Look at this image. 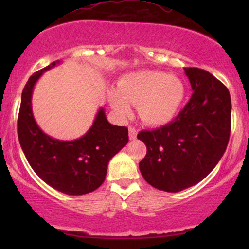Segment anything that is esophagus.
Segmentation results:
<instances>
[{"label": "esophagus", "mask_w": 249, "mask_h": 249, "mask_svg": "<svg viewBox=\"0 0 249 249\" xmlns=\"http://www.w3.org/2000/svg\"><path fill=\"white\" fill-rule=\"evenodd\" d=\"M128 137H130L131 141H134V139H136V137H137L136 127L128 126Z\"/></svg>", "instance_id": "obj_1"}]
</instances>
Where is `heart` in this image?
<instances>
[{"mask_svg": "<svg viewBox=\"0 0 249 249\" xmlns=\"http://www.w3.org/2000/svg\"><path fill=\"white\" fill-rule=\"evenodd\" d=\"M119 91H111L110 104L122 117L132 112L131 104L138 105L141 118L150 125H165L179 112L186 88L177 76L164 71L142 70L125 75L118 83Z\"/></svg>", "mask_w": 249, "mask_h": 249, "instance_id": "b5f03b06", "label": "heart"}]
</instances>
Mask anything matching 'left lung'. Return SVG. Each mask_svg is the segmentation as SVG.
Masks as SVG:
<instances>
[{
    "instance_id": "1",
    "label": "left lung",
    "mask_w": 249,
    "mask_h": 249,
    "mask_svg": "<svg viewBox=\"0 0 249 249\" xmlns=\"http://www.w3.org/2000/svg\"><path fill=\"white\" fill-rule=\"evenodd\" d=\"M193 93L164 126L141 131L147 152L139 170L151 186L179 192L206 178L224 156L231 134L228 89L206 70L185 68Z\"/></svg>"
}]
</instances>
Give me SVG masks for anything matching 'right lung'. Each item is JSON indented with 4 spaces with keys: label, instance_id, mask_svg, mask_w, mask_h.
<instances>
[{
    "label": "right lung",
    "instance_id": "obj_1",
    "mask_svg": "<svg viewBox=\"0 0 249 249\" xmlns=\"http://www.w3.org/2000/svg\"><path fill=\"white\" fill-rule=\"evenodd\" d=\"M56 64L59 61L28 79L22 92L17 133L25 158L43 181L62 193L82 196L104 182L108 161L127 144L128 131L110 124L101 108L90 130L76 141H58L43 132L33 116L31 96L37 79Z\"/></svg>",
    "mask_w": 249,
    "mask_h": 249
}]
</instances>
